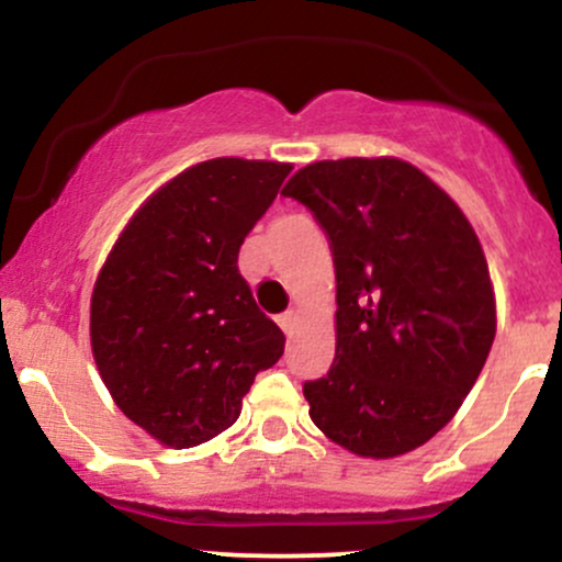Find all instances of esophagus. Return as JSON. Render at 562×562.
I'll use <instances>...</instances> for the list:
<instances>
[{
    "mask_svg": "<svg viewBox=\"0 0 562 562\" xmlns=\"http://www.w3.org/2000/svg\"><path fill=\"white\" fill-rule=\"evenodd\" d=\"M277 322H280V327L285 330V335H293L295 327H299V312H285Z\"/></svg>",
    "mask_w": 562,
    "mask_h": 562,
    "instance_id": "1",
    "label": "esophagus"
}]
</instances>
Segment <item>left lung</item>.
<instances>
[{
  "instance_id": "1",
  "label": "left lung",
  "mask_w": 562,
  "mask_h": 562,
  "mask_svg": "<svg viewBox=\"0 0 562 562\" xmlns=\"http://www.w3.org/2000/svg\"><path fill=\"white\" fill-rule=\"evenodd\" d=\"M282 195L330 237L335 362L308 380V415L330 441L391 460L457 415L496 333L488 263L468 216L402 158L303 166Z\"/></svg>"
}]
</instances>
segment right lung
<instances>
[{"mask_svg": "<svg viewBox=\"0 0 562 562\" xmlns=\"http://www.w3.org/2000/svg\"><path fill=\"white\" fill-rule=\"evenodd\" d=\"M290 169L245 158L190 166L139 205L97 274L94 364L119 409L164 447L227 430L256 372L285 351L237 254Z\"/></svg>", "mask_w": 562, "mask_h": 562, "instance_id": "1", "label": "right lung"}]
</instances>
